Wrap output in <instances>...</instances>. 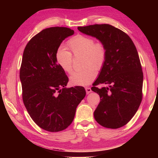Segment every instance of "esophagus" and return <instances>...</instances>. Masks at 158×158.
Listing matches in <instances>:
<instances>
[{
  "label": "esophagus",
  "instance_id": "esophagus-1",
  "mask_svg": "<svg viewBox=\"0 0 158 158\" xmlns=\"http://www.w3.org/2000/svg\"><path fill=\"white\" fill-rule=\"evenodd\" d=\"M85 91H86L87 94H89V93H90V92L92 91L91 89H90V88H89V87H85Z\"/></svg>",
  "mask_w": 158,
  "mask_h": 158
}]
</instances>
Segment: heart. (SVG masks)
<instances>
[{"label": "heart", "instance_id": "heart-1", "mask_svg": "<svg viewBox=\"0 0 158 158\" xmlns=\"http://www.w3.org/2000/svg\"><path fill=\"white\" fill-rule=\"evenodd\" d=\"M68 49L74 56H84L82 70L74 72L69 77L72 84L85 85L95 79L97 72L96 68H100L105 62L106 51L102 42H95L92 37L77 35L71 38L67 43ZM56 60L60 68L66 73L70 74L73 71V56L71 53L64 49H60L56 54Z\"/></svg>", "mask_w": 158, "mask_h": 158}]
</instances>
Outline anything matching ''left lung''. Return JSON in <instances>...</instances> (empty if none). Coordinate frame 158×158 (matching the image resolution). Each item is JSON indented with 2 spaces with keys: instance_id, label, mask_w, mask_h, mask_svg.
<instances>
[{
  "instance_id": "8db88e82",
  "label": "left lung",
  "mask_w": 158,
  "mask_h": 158,
  "mask_svg": "<svg viewBox=\"0 0 158 158\" xmlns=\"http://www.w3.org/2000/svg\"><path fill=\"white\" fill-rule=\"evenodd\" d=\"M77 28L98 39L106 51L105 62L91 88L100 97L94 111L95 121L111 129L124 126L135 116L142 100L143 76L135 45L126 33L111 25ZM100 84L106 85L98 89Z\"/></svg>"
}]
</instances>
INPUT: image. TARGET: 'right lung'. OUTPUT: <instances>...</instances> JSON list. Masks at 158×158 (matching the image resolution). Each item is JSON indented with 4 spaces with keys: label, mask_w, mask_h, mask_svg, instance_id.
Here are the masks:
<instances>
[{
    "label": "right lung",
    "mask_w": 158,
    "mask_h": 158,
    "mask_svg": "<svg viewBox=\"0 0 158 158\" xmlns=\"http://www.w3.org/2000/svg\"><path fill=\"white\" fill-rule=\"evenodd\" d=\"M73 34L65 27L44 29L23 51L19 73L23 104L33 121L49 132L66 129L85 96L84 87L65 88L68 77L56 60L60 44Z\"/></svg>",
    "instance_id": "1"
}]
</instances>
